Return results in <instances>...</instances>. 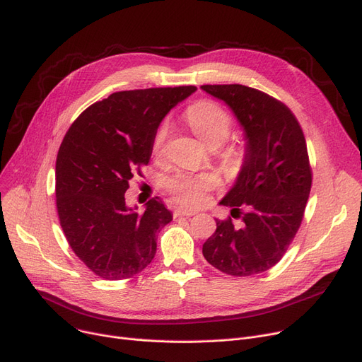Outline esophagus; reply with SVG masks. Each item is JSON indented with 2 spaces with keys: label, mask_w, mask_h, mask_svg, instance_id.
I'll use <instances>...</instances> for the list:
<instances>
[{
  "label": "esophagus",
  "mask_w": 362,
  "mask_h": 362,
  "mask_svg": "<svg viewBox=\"0 0 362 362\" xmlns=\"http://www.w3.org/2000/svg\"><path fill=\"white\" fill-rule=\"evenodd\" d=\"M195 214H197V211L186 210V208H177V210L175 211V217H191Z\"/></svg>",
  "instance_id": "34e87169"
}]
</instances>
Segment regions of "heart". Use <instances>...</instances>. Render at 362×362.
Masks as SVG:
<instances>
[{
	"instance_id": "obj_1",
	"label": "heart",
	"mask_w": 362,
	"mask_h": 362,
	"mask_svg": "<svg viewBox=\"0 0 362 362\" xmlns=\"http://www.w3.org/2000/svg\"><path fill=\"white\" fill-rule=\"evenodd\" d=\"M186 120L194 130L195 135L210 148H216L229 136L232 129V119L220 105L211 101H199L186 111ZM168 126L164 123L160 126L154 138V149L160 151L167 138ZM223 157L226 161L239 164L243 158V151L239 148H230L224 151ZM217 185V179L213 175L189 176L177 175L167 180L168 191L175 198L186 206H198L205 202L206 192Z\"/></svg>"
}]
</instances>
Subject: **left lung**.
<instances>
[{
	"label": "left lung",
	"mask_w": 362,
	"mask_h": 362,
	"mask_svg": "<svg viewBox=\"0 0 362 362\" xmlns=\"http://www.w3.org/2000/svg\"><path fill=\"white\" fill-rule=\"evenodd\" d=\"M229 107L245 135V157L220 205L242 214L217 220L202 254L220 272L246 277L270 270L293 240L311 191L313 173L302 129L283 103L243 85H202Z\"/></svg>",
	"instance_id": "obj_1"
}]
</instances>
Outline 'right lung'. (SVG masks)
<instances>
[{
  "label": "right lung",
  "instance_id": "add662e5",
  "mask_svg": "<svg viewBox=\"0 0 362 362\" xmlns=\"http://www.w3.org/2000/svg\"><path fill=\"white\" fill-rule=\"evenodd\" d=\"M195 86L114 92L92 104L67 130L55 163V198L73 252L105 280L141 273L157 252V236L173 220L160 198L138 214L124 194L149 163L157 129Z\"/></svg>",
  "mask_w": 362,
  "mask_h": 362
}]
</instances>
